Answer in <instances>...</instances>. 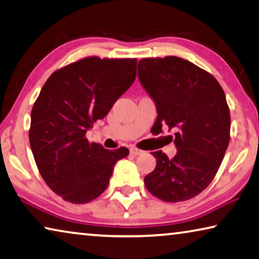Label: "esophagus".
<instances>
[{"instance_id":"1","label":"esophagus","mask_w":259,"mask_h":259,"mask_svg":"<svg viewBox=\"0 0 259 259\" xmlns=\"http://www.w3.org/2000/svg\"><path fill=\"white\" fill-rule=\"evenodd\" d=\"M143 152H144L143 150L135 148V146H131V148H130V153L134 154V156H140V154H142Z\"/></svg>"}]
</instances>
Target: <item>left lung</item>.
Segmentation results:
<instances>
[{
  "mask_svg": "<svg viewBox=\"0 0 259 259\" xmlns=\"http://www.w3.org/2000/svg\"><path fill=\"white\" fill-rule=\"evenodd\" d=\"M138 78L156 102V131L175 129L178 149L172 159L160 150L152 152L157 165L145 186L161 201H186L211 183L229 145L225 92L210 73L173 56L141 59Z\"/></svg>",
  "mask_w": 259,
  "mask_h": 259,
  "instance_id": "8db88e82",
  "label": "left lung"
}]
</instances>
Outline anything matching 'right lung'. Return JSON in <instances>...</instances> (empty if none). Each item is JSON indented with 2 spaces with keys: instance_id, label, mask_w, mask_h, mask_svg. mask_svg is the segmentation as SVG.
<instances>
[{
  "instance_id": "add662e5",
  "label": "right lung",
  "mask_w": 259,
  "mask_h": 259,
  "mask_svg": "<svg viewBox=\"0 0 259 259\" xmlns=\"http://www.w3.org/2000/svg\"><path fill=\"white\" fill-rule=\"evenodd\" d=\"M136 58L84 57L46 80L31 110L29 141L46 185L71 203L91 202L109 184L122 146L90 143L87 130L109 113L136 79Z\"/></svg>"
}]
</instances>
